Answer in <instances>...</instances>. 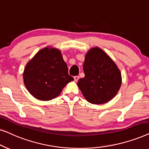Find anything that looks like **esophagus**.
I'll use <instances>...</instances> for the list:
<instances>
[{
    "instance_id": "esophagus-1",
    "label": "esophagus",
    "mask_w": 149,
    "mask_h": 149,
    "mask_svg": "<svg viewBox=\"0 0 149 149\" xmlns=\"http://www.w3.org/2000/svg\"><path fill=\"white\" fill-rule=\"evenodd\" d=\"M74 81H77L79 79V76H74Z\"/></svg>"
}]
</instances>
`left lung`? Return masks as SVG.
Returning <instances> with one entry per match:
<instances>
[{
	"instance_id": "obj_1",
	"label": "left lung",
	"mask_w": 149,
	"mask_h": 149,
	"mask_svg": "<svg viewBox=\"0 0 149 149\" xmlns=\"http://www.w3.org/2000/svg\"><path fill=\"white\" fill-rule=\"evenodd\" d=\"M84 78L77 85L89 102L101 104L115 96L121 87V72L115 62L100 49H91L83 64Z\"/></svg>"
}]
</instances>
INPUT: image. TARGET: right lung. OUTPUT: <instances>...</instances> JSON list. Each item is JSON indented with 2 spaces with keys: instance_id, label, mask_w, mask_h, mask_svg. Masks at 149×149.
<instances>
[{
  "instance_id": "add662e5",
  "label": "right lung",
  "mask_w": 149,
  "mask_h": 149,
  "mask_svg": "<svg viewBox=\"0 0 149 149\" xmlns=\"http://www.w3.org/2000/svg\"><path fill=\"white\" fill-rule=\"evenodd\" d=\"M74 80L68 74L60 51L44 48L26 65L24 81L28 91L40 100L47 101L60 94L67 83Z\"/></svg>"
}]
</instances>
